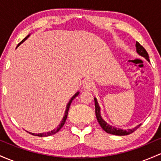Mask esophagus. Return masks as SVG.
Here are the masks:
<instances>
[{
    "instance_id": "1",
    "label": "esophagus",
    "mask_w": 161,
    "mask_h": 161,
    "mask_svg": "<svg viewBox=\"0 0 161 161\" xmlns=\"http://www.w3.org/2000/svg\"><path fill=\"white\" fill-rule=\"evenodd\" d=\"M84 86L86 90H90L92 89V87L93 86V81L90 80H86L84 81Z\"/></svg>"
}]
</instances>
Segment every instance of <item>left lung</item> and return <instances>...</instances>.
Instances as JSON below:
<instances>
[{"label": "left lung", "mask_w": 161, "mask_h": 161, "mask_svg": "<svg viewBox=\"0 0 161 161\" xmlns=\"http://www.w3.org/2000/svg\"><path fill=\"white\" fill-rule=\"evenodd\" d=\"M135 46H136V51L138 52V55H140L141 56L144 57V58L147 59V61H149V56L148 54H147V51L144 49V48L142 46H141L140 43L136 42V44H135ZM94 101H95V112H96V116H97V121H98L99 124L100 125V126L102 127V129L104 130L106 132L109 133V134H112V135H128L131 134L132 132L136 130L138 128H139V126L141 125H137L136 127L133 128V129H129L127 130H123V129H118V128H115L114 126L110 125L107 123L106 122L102 119V116H101L100 114V107L99 106L98 102H97V98H94Z\"/></svg>", "instance_id": "8db88e82"}]
</instances>
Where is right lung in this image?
I'll return each instance as SVG.
<instances>
[{
  "instance_id": "obj_1",
  "label": "right lung",
  "mask_w": 161,
  "mask_h": 161,
  "mask_svg": "<svg viewBox=\"0 0 161 161\" xmlns=\"http://www.w3.org/2000/svg\"><path fill=\"white\" fill-rule=\"evenodd\" d=\"M29 36H30V35H28V36H27L26 37H25L24 39H23V40L21 41L19 43V44L17 45V48L18 46H19V45L21 44V43H23V42H24L25 40H26V39H27V38H28ZM79 93H80V92H77V93H76L74 95L73 97H71V100H70L69 102H68V103L67 104V106H66V110H65V113H64V117H63L62 120H61V123L59 124V125L58 126V127H57V129H55L52 130V131H48V132H44V133H39V134H35V133H32V132H30V131H27V132H28V133H30V134H31V135H35V136H39V137H47V136H50V135H55V134H56V133L58 132V131L59 130H60V129H61V128L63 127V125H64V124L65 123V122H66V119H67V117H68V110H69L70 106H71V104L72 101H73L74 100H75V97H77V96L79 95Z\"/></svg>"
}]
</instances>
